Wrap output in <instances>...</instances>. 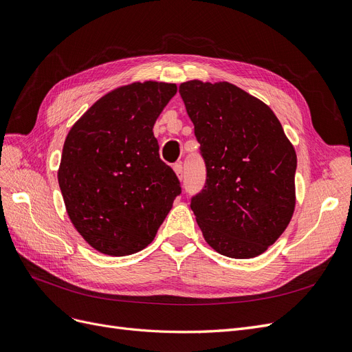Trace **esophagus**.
I'll use <instances>...</instances> for the list:
<instances>
[{"label":"esophagus","mask_w":352,"mask_h":352,"mask_svg":"<svg viewBox=\"0 0 352 352\" xmlns=\"http://www.w3.org/2000/svg\"><path fill=\"white\" fill-rule=\"evenodd\" d=\"M174 171H175V174H177V177L179 179L184 178V169H183V165H181V164H175L174 165Z\"/></svg>","instance_id":"34e87169"}]
</instances>
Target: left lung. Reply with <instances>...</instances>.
Returning a JSON list of instances; mask_svg holds the SVG:
<instances>
[{"label":"left lung","mask_w":352,"mask_h":352,"mask_svg":"<svg viewBox=\"0 0 352 352\" xmlns=\"http://www.w3.org/2000/svg\"><path fill=\"white\" fill-rule=\"evenodd\" d=\"M206 166L190 208L208 244L234 258L262 254L296 208L297 155L262 100L231 83L179 86Z\"/></svg>","instance_id":"1"}]
</instances>
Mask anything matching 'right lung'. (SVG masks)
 <instances>
[{
	"label": "right lung",
	"instance_id": "right-lung-1",
	"mask_svg": "<svg viewBox=\"0 0 352 352\" xmlns=\"http://www.w3.org/2000/svg\"><path fill=\"white\" fill-rule=\"evenodd\" d=\"M175 94L173 83L118 87L67 134L58 184L76 230L100 253L140 252L181 195L179 179L160 157L152 130Z\"/></svg>",
	"mask_w": 352,
	"mask_h": 352
}]
</instances>
